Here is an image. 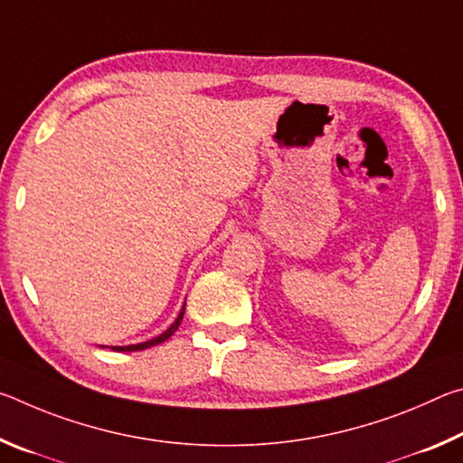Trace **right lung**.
I'll return each mask as SVG.
<instances>
[{
  "mask_svg": "<svg viewBox=\"0 0 463 463\" xmlns=\"http://www.w3.org/2000/svg\"><path fill=\"white\" fill-rule=\"evenodd\" d=\"M184 312H185V304H184V307H182V310H179L177 318L174 320V323H171V326L167 328V331H163L161 335L153 336V339L143 341V343H137V345H122V347H118V345H114L112 351H143V349H148V347H155V345H159V343H163V341H167L169 336L177 331V326L182 325ZM99 347H106V345H99Z\"/></svg>",
  "mask_w": 463,
  "mask_h": 463,
  "instance_id": "obj_1",
  "label": "right lung"
}]
</instances>
